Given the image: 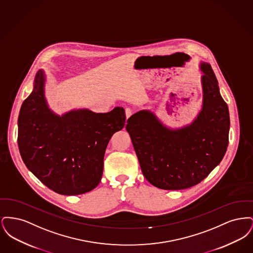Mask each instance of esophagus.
Returning <instances> with one entry per match:
<instances>
[{
	"mask_svg": "<svg viewBox=\"0 0 253 253\" xmlns=\"http://www.w3.org/2000/svg\"><path fill=\"white\" fill-rule=\"evenodd\" d=\"M132 114H133V110H132V109H125V115H126V118H127V119H129V118L132 116Z\"/></svg>",
	"mask_w": 253,
	"mask_h": 253,
	"instance_id": "obj_1",
	"label": "esophagus"
}]
</instances>
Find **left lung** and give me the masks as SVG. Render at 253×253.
Here are the masks:
<instances>
[{
  "instance_id": "obj_1",
  "label": "left lung",
  "mask_w": 253,
  "mask_h": 253,
  "mask_svg": "<svg viewBox=\"0 0 253 253\" xmlns=\"http://www.w3.org/2000/svg\"><path fill=\"white\" fill-rule=\"evenodd\" d=\"M203 107L187 127L170 130L149 111L127 121L143 175L162 190H184L197 185L221 162L229 145V108L220 95L209 63H201Z\"/></svg>"
}]
</instances>
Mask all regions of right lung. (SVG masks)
<instances>
[{"label":"right lung","instance_id":"1","mask_svg":"<svg viewBox=\"0 0 253 253\" xmlns=\"http://www.w3.org/2000/svg\"><path fill=\"white\" fill-rule=\"evenodd\" d=\"M44 74L22 104L18 146L25 166L50 190L63 195L88 193L100 182L103 158L112 135L125 125V111L96 114L78 110L59 117L44 98Z\"/></svg>","mask_w":253,"mask_h":253}]
</instances>
